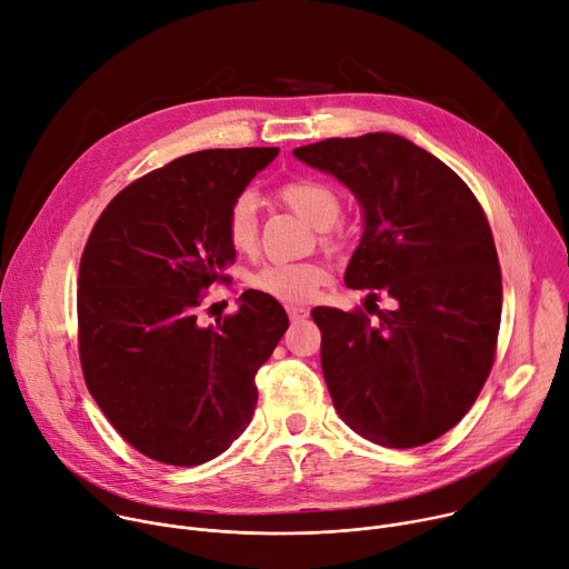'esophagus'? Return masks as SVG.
Returning <instances> with one entry per match:
<instances>
[{"instance_id": "34e87169", "label": "esophagus", "mask_w": 569, "mask_h": 569, "mask_svg": "<svg viewBox=\"0 0 569 569\" xmlns=\"http://www.w3.org/2000/svg\"><path fill=\"white\" fill-rule=\"evenodd\" d=\"M286 311H288L290 322H303L308 318V308H303V306H288Z\"/></svg>"}]
</instances>
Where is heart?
Instances as JSON below:
<instances>
[{"mask_svg":"<svg viewBox=\"0 0 569 569\" xmlns=\"http://www.w3.org/2000/svg\"><path fill=\"white\" fill-rule=\"evenodd\" d=\"M277 199L303 218L308 224L318 227L320 242L336 249L345 242V231L336 222L342 211V194L327 179L299 174L290 177L277 188ZM224 238L238 253H251L258 244V211L256 199L249 192L236 194L224 213ZM329 281V272L318 261L295 263H268L249 277V286L279 301H308Z\"/></svg>","mask_w":569,"mask_h":569,"instance_id":"b5f03b06","label":"heart"}]
</instances>
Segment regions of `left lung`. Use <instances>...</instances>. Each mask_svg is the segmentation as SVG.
<instances>
[{
    "mask_svg": "<svg viewBox=\"0 0 569 569\" xmlns=\"http://www.w3.org/2000/svg\"><path fill=\"white\" fill-rule=\"evenodd\" d=\"M363 206L345 283L372 290L368 313L318 306L322 372L338 416L377 445H427L477 401L495 363L501 270L479 199L449 166L395 133L297 147ZM396 299L390 312L378 290Z\"/></svg>",
    "mask_w": 569,
    "mask_h": 569,
    "instance_id": "8db88e82",
    "label": "left lung"
}]
</instances>
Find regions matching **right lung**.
Instances as JSON below:
<instances>
[{
	"label": "right lung",
	"instance_id": "1",
	"mask_svg": "<svg viewBox=\"0 0 569 569\" xmlns=\"http://www.w3.org/2000/svg\"><path fill=\"white\" fill-rule=\"evenodd\" d=\"M277 147L203 149L153 170L101 211L81 253L77 322L86 386L140 453L190 468L247 429L256 370L288 329L283 306L247 290L201 327L203 292L229 283V201Z\"/></svg>",
	"mask_w": 569,
	"mask_h": 569
}]
</instances>
